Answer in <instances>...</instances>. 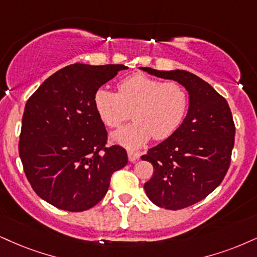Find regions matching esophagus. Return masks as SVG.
I'll list each match as a JSON object with an SVG mask.
<instances>
[{"mask_svg": "<svg viewBox=\"0 0 257 257\" xmlns=\"http://www.w3.org/2000/svg\"><path fill=\"white\" fill-rule=\"evenodd\" d=\"M127 157H128L130 162H136V161H138L139 157H141V154L135 153V151H128Z\"/></svg>", "mask_w": 257, "mask_h": 257, "instance_id": "esophagus-1", "label": "esophagus"}]
</instances>
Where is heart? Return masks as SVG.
I'll use <instances>...</instances> for the list:
<instances>
[{
    "mask_svg": "<svg viewBox=\"0 0 257 257\" xmlns=\"http://www.w3.org/2000/svg\"><path fill=\"white\" fill-rule=\"evenodd\" d=\"M188 93L177 82H162L144 74H136L118 83V93L100 88L94 106L101 121L118 127L134 115L135 121L113 132L114 143L138 149L151 138L166 139L180 127L188 110Z\"/></svg>",
    "mask_w": 257,
    "mask_h": 257,
    "instance_id": "obj_1",
    "label": "heart"
}]
</instances>
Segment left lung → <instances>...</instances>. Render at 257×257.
<instances>
[{
  "label": "left lung",
  "mask_w": 257,
  "mask_h": 257,
  "mask_svg": "<svg viewBox=\"0 0 257 257\" xmlns=\"http://www.w3.org/2000/svg\"><path fill=\"white\" fill-rule=\"evenodd\" d=\"M139 69L188 91V110L180 127L142 156L155 170L144 183L148 198L167 210L188 207L213 192L229 169L235 143L232 114L226 100L192 72Z\"/></svg>",
  "instance_id": "obj_1"
}]
</instances>
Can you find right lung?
I'll return each instance as SVG.
<instances>
[{
  "label": "right lung",
  "instance_id": "obj_1",
  "mask_svg": "<svg viewBox=\"0 0 257 257\" xmlns=\"http://www.w3.org/2000/svg\"><path fill=\"white\" fill-rule=\"evenodd\" d=\"M126 69L75 63L50 76L26 102L19 155L32 188L55 207H93L112 174L127 164L125 149L104 147L107 131L94 106L96 90Z\"/></svg>",
  "mask_w": 257,
  "mask_h": 257
}]
</instances>
